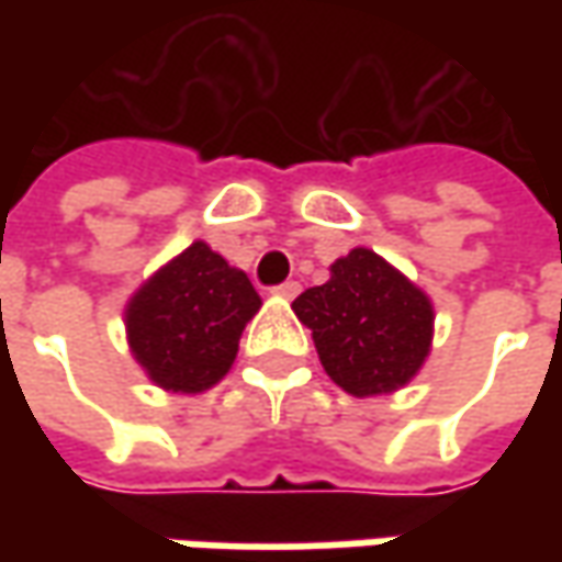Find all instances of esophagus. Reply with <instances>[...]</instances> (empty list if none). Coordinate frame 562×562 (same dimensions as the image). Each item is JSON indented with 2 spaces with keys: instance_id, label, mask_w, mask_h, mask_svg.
I'll use <instances>...</instances> for the list:
<instances>
[{
  "instance_id": "obj_1",
  "label": "esophagus",
  "mask_w": 562,
  "mask_h": 562,
  "mask_svg": "<svg viewBox=\"0 0 562 562\" xmlns=\"http://www.w3.org/2000/svg\"><path fill=\"white\" fill-rule=\"evenodd\" d=\"M274 293H278V296H284V300H293V296L300 293V284H296V281H284V284H278V288H274Z\"/></svg>"
}]
</instances>
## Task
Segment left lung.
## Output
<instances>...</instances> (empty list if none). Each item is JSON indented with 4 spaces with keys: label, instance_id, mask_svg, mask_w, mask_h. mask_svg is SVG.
Here are the masks:
<instances>
[{
    "label": "left lung",
    "instance_id": "left-lung-1",
    "mask_svg": "<svg viewBox=\"0 0 562 562\" xmlns=\"http://www.w3.org/2000/svg\"><path fill=\"white\" fill-rule=\"evenodd\" d=\"M313 331L328 378L353 397H375L416 378L431 350V300L366 247L331 266V278L293 300Z\"/></svg>",
    "mask_w": 562,
    "mask_h": 562
}]
</instances>
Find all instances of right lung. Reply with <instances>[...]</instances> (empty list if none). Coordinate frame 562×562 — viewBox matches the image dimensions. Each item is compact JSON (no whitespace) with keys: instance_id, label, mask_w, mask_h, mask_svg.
<instances>
[{"instance_id":"add662e5","label":"right lung","mask_w":562,"mask_h":562,"mask_svg":"<svg viewBox=\"0 0 562 562\" xmlns=\"http://www.w3.org/2000/svg\"><path fill=\"white\" fill-rule=\"evenodd\" d=\"M259 306L247 274L196 240L131 296L127 344L153 384L171 394H200L227 375Z\"/></svg>"}]
</instances>
